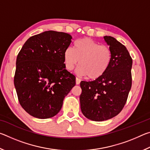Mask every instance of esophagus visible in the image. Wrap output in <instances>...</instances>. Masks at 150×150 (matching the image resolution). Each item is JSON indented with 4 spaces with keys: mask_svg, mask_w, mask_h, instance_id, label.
I'll list each match as a JSON object with an SVG mask.
<instances>
[{
    "mask_svg": "<svg viewBox=\"0 0 150 150\" xmlns=\"http://www.w3.org/2000/svg\"><path fill=\"white\" fill-rule=\"evenodd\" d=\"M80 82H81V79H79L77 77H76V85H79Z\"/></svg>",
    "mask_w": 150,
    "mask_h": 150,
    "instance_id": "1",
    "label": "esophagus"
}]
</instances>
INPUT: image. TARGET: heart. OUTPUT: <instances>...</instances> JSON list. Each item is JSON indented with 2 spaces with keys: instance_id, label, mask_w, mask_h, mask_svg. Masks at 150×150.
<instances>
[{
  "instance_id": "heart-1",
  "label": "heart",
  "mask_w": 150,
  "mask_h": 150,
  "mask_svg": "<svg viewBox=\"0 0 150 150\" xmlns=\"http://www.w3.org/2000/svg\"><path fill=\"white\" fill-rule=\"evenodd\" d=\"M63 60L67 70L71 71L79 63V74L87 75L89 79H96L102 77L108 69L112 62V52L106 45L85 38L77 40L73 49L67 47L65 50Z\"/></svg>"
}]
</instances>
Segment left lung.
I'll list each match as a JSON object with an SVG mask.
<instances>
[{"mask_svg": "<svg viewBox=\"0 0 150 150\" xmlns=\"http://www.w3.org/2000/svg\"><path fill=\"white\" fill-rule=\"evenodd\" d=\"M104 39L112 52V62L102 77L81 81V112L93 121H104L118 115L126 103L132 87V59L126 47L115 38Z\"/></svg>", "mask_w": 150, "mask_h": 150, "instance_id": "left-lung-1", "label": "left lung"}]
</instances>
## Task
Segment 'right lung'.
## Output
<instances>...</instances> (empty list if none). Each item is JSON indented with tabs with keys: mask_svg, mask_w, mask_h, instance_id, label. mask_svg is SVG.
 <instances>
[{
	"mask_svg": "<svg viewBox=\"0 0 150 150\" xmlns=\"http://www.w3.org/2000/svg\"><path fill=\"white\" fill-rule=\"evenodd\" d=\"M71 35L49 30L25 42L16 58L14 83L19 103L30 115L52 118L75 85V77L65 69L63 53Z\"/></svg>",
	"mask_w": 150,
	"mask_h": 150,
	"instance_id": "obj_1",
	"label": "right lung"
}]
</instances>
